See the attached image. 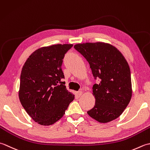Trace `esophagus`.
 <instances>
[{
  "label": "esophagus",
  "mask_w": 150,
  "mask_h": 150,
  "mask_svg": "<svg viewBox=\"0 0 150 150\" xmlns=\"http://www.w3.org/2000/svg\"><path fill=\"white\" fill-rule=\"evenodd\" d=\"M76 96L79 98V97H80V96L82 95V94H83V92H82L81 91H78V92H76Z\"/></svg>",
  "instance_id": "obj_1"
}]
</instances>
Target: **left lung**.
Returning a JSON list of instances; mask_svg holds the SVG:
<instances>
[{
    "label": "left lung",
    "instance_id": "obj_1",
    "mask_svg": "<svg viewBox=\"0 0 150 150\" xmlns=\"http://www.w3.org/2000/svg\"><path fill=\"white\" fill-rule=\"evenodd\" d=\"M89 63L94 78L100 82L93 87L94 108L87 111L100 123H108L120 117L132 96L129 66L117 48L103 42L74 45Z\"/></svg>",
    "mask_w": 150,
    "mask_h": 150
}]
</instances>
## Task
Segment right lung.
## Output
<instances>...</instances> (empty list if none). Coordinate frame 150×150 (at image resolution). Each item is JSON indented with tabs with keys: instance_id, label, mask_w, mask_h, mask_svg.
<instances>
[{
	"instance_id": "obj_1",
	"label": "right lung",
	"mask_w": 150,
	"mask_h": 150,
	"mask_svg": "<svg viewBox=\"0 0 150 150\" xmlns=\"http://www.w3.org/2000/svg\"><path fill=\"white\" fill-rule=\"evenodd\" d=\"M72 44H57L35 50L24 63L21 74L19 100L37 123L50 126L62 118L74 94L62 81L63 59Z\"/></svg>"
}]
</instances>
